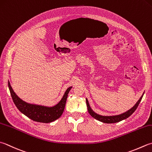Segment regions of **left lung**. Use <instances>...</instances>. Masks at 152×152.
<instances>
[{
    "label": "left lung",
    "mask_w": 152,
    "mask_h": 152,
    "mask_svg": "<svg viewBox=\"0 0 152 152\" xmlns=\"http://www.w3.org/2000/svg\"><path fill=\"white\" fill-rule=\"evenodd\" d=\"M142 97H143V96L140 98V99L138 101V102L136 103V105L134 106L132 109H130L128 111L124 113H123V114H121L119 115L102 116V115H99L96 113L94 112L93 110L91 109L87 99H86V105H87V107H88V113H90V115L92 117H94V118H96V119L99 121L101 122H103V123H118V122L123 121L124 119H126V118H127L128 117H129L130 116L136 111V109H137L139 103L141 102Z\"/></svg>",
    "instance_id": "1"
}]
</instances>
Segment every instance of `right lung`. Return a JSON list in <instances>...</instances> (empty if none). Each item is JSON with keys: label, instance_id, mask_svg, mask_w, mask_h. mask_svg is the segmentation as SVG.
<instances>
[{"label": "right lung", "instance_id": "right-lung-1", "mask_svg": "<svg viewBox=\"0 0 152 152\" xmlns=\"http://www.w3.org/2000/svg\"><path fill=\"white\" fill-rule=\"evenodd\" d=\"M8 88L13 102L19 111L22 113L23 115H25L26 117L31 118V120L43 123H50V122L58 119L61 117L64 111L65 105H66L68 94L69 93L70 89L72 88V87H70L67 89L66 91H65L63 97L62 98L61 102L57 105L51 107H48L41 105H33V104H29L23 102L14 93L9 82Z\"/></svg>", "mask_w": 152, "mask_h": 152}]
</instances>
